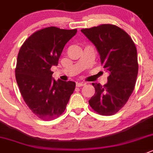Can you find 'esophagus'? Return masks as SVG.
I'll use <instances>...</instances> for the list:
<instances>
[{
	"label": "esophagus",
	"instance_id": "34e87169",
	"mask_svg": "<svg viewBox=\"0 0 153 153\" xmlns=\"http://www.w3.org/2000/svg\"><path fill=\"white\" fill-rule=\"evenodd\" d=\"M76 86L77 87H81V86H83V85H85V83H84V82H77L76 83Z\"/></svg>",
	"mask_w": 153,
	"mask_h": 153
}]
</instances>
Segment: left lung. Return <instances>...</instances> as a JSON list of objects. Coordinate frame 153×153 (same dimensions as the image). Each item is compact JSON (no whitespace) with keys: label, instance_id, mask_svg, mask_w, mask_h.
Returning <instances> with one entry per match:
<instances>
[{"label":"left lung","instance_id":"8db88e82","mask_svg":"<svg viewBox=\"0 0 153 153\" xmlns=\"http://www.w3.org/2000/svg\"><path fill=\"white\" fill-rule=\"evenodd\" d=\"M81 31L95 46L101 65L110 74L105 85L92 83L95 93L88 103L98 114L111 116L124 107L134 88L138 73L137 48L130 36L114 25Z\"/></svg>","mask_w":153,"mask_h":153}]
</instances>
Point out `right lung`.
Instances as JSON below:
<instances>
[{"mask_svg":"<svg viewBox=\"0 0 153 153\" xmlns=\"http://www.w3.org/2000/svg\"><path fill=\"white\" fill-rule=\"evenodd\" d=\"M76 31L45 27L31 34L20 48L16 79L25 104L40 119L61 116L75 89L74 82L55 80L50 69L58 65L65 44Z\"/></svg>","mask_w":153,"mask_h":153,"instance_id":"1","label":"right lung"}]
</instances>
